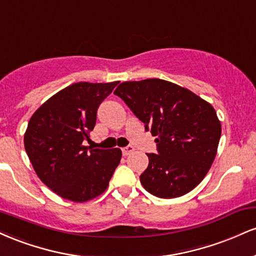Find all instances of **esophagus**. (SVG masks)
I'll use <instances>...</instances> for the list:
<instances>
[{
	"instance_id": "obj_1",
	"label": "esophagus",
	"mask_w": 256,
	"mask_h": 256,
	"mask_svg": "<svg viewBox=\"0 0 256 256\" xmlns=\"http://www.w3.org/2000/svg\"><path fill=\"white\" fill-rule=\"evenodd\" d=\"M134 150V148L132 146H125V148L122 149V155H124V156H128V155H130Z\"/></svg>"
}]
</instances>
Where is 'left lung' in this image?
<instances>
[{"label": "left lung", "mask_w": 256, "mask_h": 256, "mask_svg": "<svg viewBox=\"0 0 256 256\" xmlns=\"http://www.w3.org/2000/svg\"><path fill=\"white\" fill-rule=\"evenodd\" d=\"M114 94L144 122L146 131L156 136L158 154H146L149 165L140 177L143 188L160 198L195 189L212 166L222 134L213 106L158 78L124 82Z\"/></svg>", "instance_id": "1"}]
</instances>
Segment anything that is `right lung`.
Masks as SVG:
<instances>
[{
  "mask_svg": "<svg viewBox=\"0 0 256 256\" xmlns=\"http://www.w3.org/2000/svg\"><path fill=\"white\" fill-rule=\"evenodd\" d=\"M118 83H74L32 114L25 150L40 180L61 198L86 202L108 188L122 150L92 149L83 142L95 128L98 106Z\"/></svg>",
  "mask_w": 256,
  "mask_h": 256,
  "instance_id": "add662e5",
  "label": "right lung"
}]
</instances>
